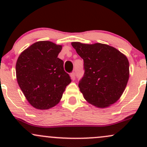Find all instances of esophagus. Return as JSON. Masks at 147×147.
I'll use <instances>...</instances> for the list:
<instances>
[{"mask_svg": "<svg viewBox=\"0 0 147 147\" xmlns=\"http://www.w3.org/2000/svg\"><path fill=\"white\" fill-rule=\"evenodd\" d=\"M70 77H71V79L72 80H75V72H72V73H70Z\"/></svg>", "mask_w": 147, "mask_h": 147, "instance_id": "obj_1", "label": "esophagus"}]
</instances>
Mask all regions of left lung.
<instances>
[{
	"mask_svg": "<svg viewBox=\"0 0 147 147\" xmlns=\"http://www.w3.org/2000/svg\"><path fill=\"white\" fill-rule=\"evenodd\" d=\"M83 59L84 75L79 88L88 102L97 108L109 107L120 98L129 78V63L124 54L103 43L72 42Z\"/></svg>",
	"mask_w": 147,
	"mask_h": 147,
	"instance_id": "left-lung-1",
	"label": "left lung"
}]
</instances>
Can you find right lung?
Listing matches in <instances>:
<instances>
[{
  "instance_id": "obj_1",
  "label": "right lung",
  "mask_w": 147,
  "mask_h": 147,
  "mask_svg": "<svg viewBox=\"0 0 147 147\" xmlns=\"http://www.w3.org/2000/svg\"><path fill=\"white\" fill-rule=\"evenodd\" d=\"M62 45L51 41L33 43L18 57L16 79L25 98L34 108L46 110L60 102L65 88L71 82L58 58Z\"/></svg>"
}]
</instances>
